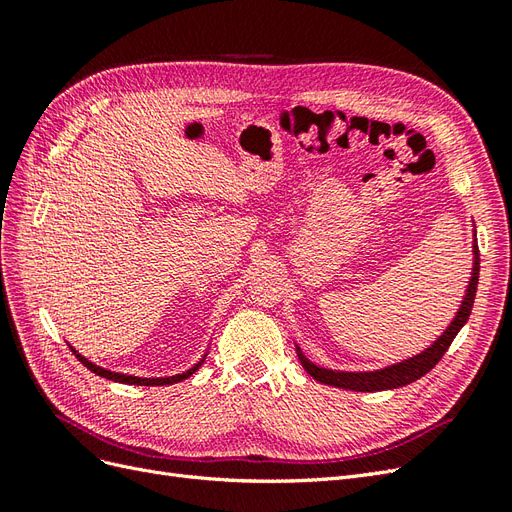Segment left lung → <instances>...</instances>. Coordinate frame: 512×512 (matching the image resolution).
I'll list each match as a JSON object with an SVG mask.
<instances>
[{
  "mask_svg": "<svg viewBox=\"0 0 512 512\" xmlns=\"http://www.w3.org/2000/svg\"><path fill=\"white\" fill-rule=\"evenodd\" d=\"M472 250H474V269H472V280H470V286H468V292H466V299H463L455 320L451 322V327H448L425 352L412 356V359H408V361H401L397 365L386 367V369L356 371V374H354V371H333V369H324V367L309 363L303 356V352L297 348V354H299V361H301L303 369L314 380H318L322 384L337 386V389H346V391H359V393L399 389V386H406V384H410L418 378H423L427 371H431L433 367L438 365V361L442 359L444 352L448 350V346L453 344V339L457 337V333L461 331V327L468 322V318L472 314L476 286H478V271H480V254H478L476 241H474Z\"/></svg>",
  "mask_w": 512,
  "mask_h": 512,
  "instance_id": "obj_1",
  "label": "left lung"
}]
</instances>
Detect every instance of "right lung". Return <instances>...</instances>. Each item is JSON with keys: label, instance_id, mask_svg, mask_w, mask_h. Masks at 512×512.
Wrapping results in <instances>:
<instances>
[{"label": "right lung", "instance_id": "1", "mask_svg": "<svg viewBox=\"0 0 512 512\" xmlns=\"http://www.w3.org/2000/svg\"><path fill=\"white\" fill-rule=\"evenodd\" d=\"M74 354H76V359H79L89 371H94L96 376H100V378H108V380H113V382H123V384H136V386H164V384H175V382H181V380H185V378H190L194 371L203 365V361L200 363H196L192 369H188V371H183V374H177V376H166V378H138V376H126V374H117V371H108V369H104V367H98V365H94L91 361H87L85 356H81L79 352H76L74 348H70Z\"/></svg>", "mask_w": 512, "mask_h": 512}]
</instances>
